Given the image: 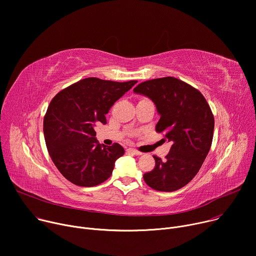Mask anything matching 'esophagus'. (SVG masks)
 <instances>
[{"label": "esophagus", "mask_w": 256, "mask_h": 256, "mask_svg": "<svg viewBox=\"0 0 256 256\" xmlns=\"http://www.w3.org/2000/svg\"><path fill=\"white\" fill-rule=\"evenodd\" d=\"M127 152H130V154H135V156H141V154H142L140 152H138V150H134V148H127Z\"/></svg>", "instance_id": "esophagus-1"}]
</instances>
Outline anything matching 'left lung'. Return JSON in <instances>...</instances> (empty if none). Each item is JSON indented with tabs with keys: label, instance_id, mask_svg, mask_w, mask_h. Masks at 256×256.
I'll use <instances>...</instances> for the list:
<instances>
[{
	"label": "left lung",
	"instance_id": "left-lung-1",
	"mask_svg": "<svg viewBox=\"0 0 256 256\" xmlns=\"http://www.w3.org/2000/svg\"><path fill=\"white\" fill-rule=\"evenodd\" d=\"M133 92L154 102L160 116L156 131L172 144L166 160L154 156L156 166L144 179L154 190L176 191L195 177L210 150L214 128L212 110L200 90L175 77L141 82Z\"/></svg>",
	"mask_w": 256,
	"mask_h": 256
}]
</instances>
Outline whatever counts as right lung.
<instances>
[{"mask_svg":"<svg viewBox=\"0 0 256 256\" xmlns=\"http://www.w3.org/2000/svg\"><path fill=\"white\" fill-rule=\"evenodd\" d=\"M136 82L90 77L50 100L44 118L46 144L54 166L71 183L92 187L110 177L125 150L119 144L102 146L94 127L106 123V114Z\"/></svg>","mask_w":256,"mask_h":256,"instance_id":"right-lung-1","label":"right lung"}]
</instances>
